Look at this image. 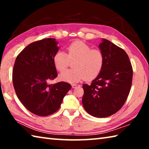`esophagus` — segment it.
<instances>
[{"label": "esophagus", "mask_w": 149, "mask_h": 149, "mask_svg": "<svg viewBox=\"0 0 149 149\" xmlns=\"http://www.w3.org/2000/svg\"><path fill=\"white\" fill-rule=\"evenodd\" d=\"M78 86H79V85H77V84H72V87L73 89H74V88L77 87H78Z\"/></svg>", "instance_id": "34e87169"}]
</instances>
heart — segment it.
<instances>
[{
	"mask_svg": "<svg viewBox=\"0 0 149 149\" xmlns=\"http://www.w3.org/2000/svg\"><path fill=\"white\" fill-rule=\"evenodd\" d=\"M68 54L58 51L53 58L54 65L59 72H62L74 62V69L65 70L59 75L60 80L69 83H77L81 80H92L101 72L104 57L99 49H92L89 45L81 41L72 42L67 48Z\"/></svg>",
	"mask_w": 149,
	"mask_h": 149,
	"instance_id": "1",
	"label": "heart"
}]
</instances>
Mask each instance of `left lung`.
I'll return each mask as SVG.
<instances>
[{"label":"left lung","instance_id":"8db88e82","mask_svg":"<svg viewBox=\"0 0 149 149\" xmlns=\"http://www.w3.org/2000/svg\"><path fill=\"white\" fill-rule=\"evenodd\" d=\"M99 47L104 54V65L91 84L83 85L82 103L88 114L106 118L124 104L132 87L133 69L123 49L105 39Z\"/></svg>","mask_w":149,"mask_h":149}]
</instances>
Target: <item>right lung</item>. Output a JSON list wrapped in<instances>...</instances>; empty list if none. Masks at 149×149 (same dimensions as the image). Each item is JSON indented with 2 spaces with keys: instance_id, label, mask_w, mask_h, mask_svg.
I'll return each mask as SVG.
<instances>
[{
  "instance_id": "1",
  "label": "right lung",
  "mask_w": 149,
  "mask_h": 149,
  "mask_svg": "<svg viewBox=\"0 0 149 149\" xmlns=\"http://www.w3.org/2000/svg\"><path fill=\"white\" fill-rule=\"evenodd\" d=\"M58 43L53 38L32 42L17 55L14 63L12 81L17 97L27 110L39 116L56 112L72 88L63 81L48 84L58 75L53 62Z\"/></svg>"
}]
</instances>
